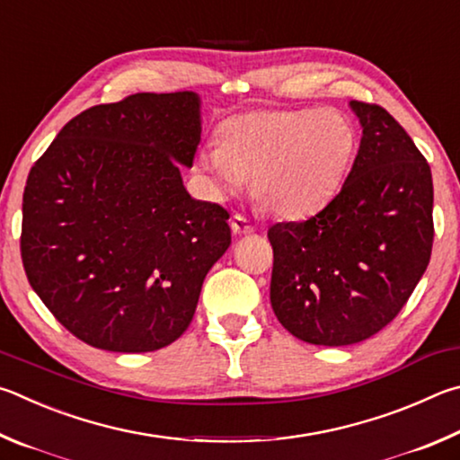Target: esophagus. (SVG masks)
I'll list each match as a JSON object with an SVG mask.
<instances>
[{
  "label": "esophagus",
  "instance_id": "obj_1",
  "mask_svg": "<svg viewBox=\"0 0 460 460\" xmlns=\"http://www.w3.org/2000/svg\"><path fill=\"white\" fill-rule=\"evenodd\" d=\"M230 226H232V232H234V234H238V236H243V234H252V232H254L252 224L248 222L244 216H240V214L232 216Z\"/></svg>",
  "mask_w": 460,
  "mask_h": 460
}]
</instances>
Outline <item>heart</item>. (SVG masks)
Segmentation results:
<instances>
[{
  "instance_id": "heart-1",
  "label": "heart",
  "mask_w": 460,
  "mask_h": 460,
  "mask_svg": "<svg viewBox=\"0 0 460 460\" xmlns=\"http://www.w3.org/2000/svg\"><path fill=\"white\" fill-rule=\"evenodd\" d=\"M220 145L199 147L193 167L222 199L244 190L288 220L317 214L341 190L358 149L351 120L333 109H256L224 119Z\"/></svg>"
}]
</instances>
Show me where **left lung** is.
<instances>
[{"label": "left lung", "mask_w": 460, "mask_h": 460, "mask_svg": "<svg viewBox=\"0 0 460 460\" xmlns=\"http://www.w3.org/2000/svg\"><path fill=\"white\" fill-rule=\"evenodd\" d=\"M361 141L341 191L307 222L269 230L270 305L296 340L341 348L404 307L432 252V173L388 111L351 101Z\"/></svg>", "instance_id": "obj_1"}]
</instances>
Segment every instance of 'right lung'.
Returning <instances> with one entry per match:
<instances>
[{"label":"right lung","mask_w":460,"mask_h":460,"mask_svg":"<svg viewBox=\"0 0 460 460\" xmlns=\"http://www.w3.org/2000/svg\"><path fill=\"white\" fill-rule=\"evenodd\" d=\"M198 93H137L68 120L30 169L22 261L52 315L96 349L145 353L180 340L228 212L191 198Z\"/></svg>","instance_id":"right-lung-1"}]
</instances>
